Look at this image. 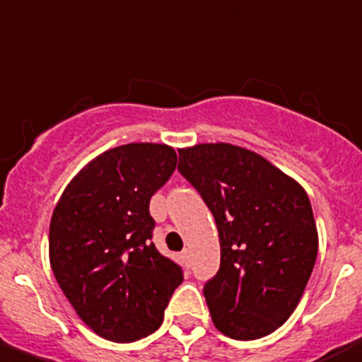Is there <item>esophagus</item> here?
<instances>
[{
	"label": "esophagus",
	"mask_w": 362,
	"mask_h": 362,
	"mask_svg": "<svg viewBox=\"0 0 362 362\" xmlns=\"http://www.w3.org/2000/svg\"><path fill=\"white\" fill-rule=\"evenodd\" d=\"M181 256H183L185 264H190V249H185V251L181 252Z\"/></svg>",
	"instance_id": "34e87169"
}]
</instances>
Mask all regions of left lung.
I'll return each mask as SVG.
<instances>
[{"label": "left lung", "mask_w": 362, "mask_h": 362, "mask_svg": "<svg viewBox=\"0 0 362 362\" xmlns=\"http://www.w3.org/2000/svg\"><path fill=\"white\" fill-rule=\"evenodd\" d=\"M177 168L218 225L221 264L203 289L216 329L238 341L269 335L291 317L317 260L310 197L260 153L228 143L181 148Z\"/></svg>", "instance_id": "obj_1"}]
</instances>
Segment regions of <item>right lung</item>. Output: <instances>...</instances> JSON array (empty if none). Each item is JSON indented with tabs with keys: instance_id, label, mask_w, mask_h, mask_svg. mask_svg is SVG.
<instances>
[{
	"instance_id": "obj_1",
	"label": "right lung",
	"mask_w": 362,
	"mask_h": 362,
	"mask_svg": "<svg viewBox=\"0 0 362 362\" xmlns=\"http://www.w3.org/2000/svg\"><path fill=\"white\" fill-rule=\"evenodd\" d=\"M168 144L129 143L102 151L62 192L49 225V262L82 322L113 342L156 332L177 264L150 242V197L174 174Z\"/></svg>"
}]
</instances>
